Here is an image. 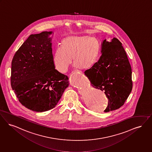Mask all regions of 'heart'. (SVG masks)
Wrapping results in <instances>:
<instances>
[{
	"label": "heart",
	"instance_id": "1",
	"mask_svg": "<svg viewBox=\"0 0 152 152\" xmlns=\"http://www.w3.org/2000/svg\"><path fill=\"white\" fill-rule=\"evenodd\" d=\"M61 48L55 50L53 64L61 73H66L72 63V58L77 67L86 70L98 62L101 46L97 39L89 36H71L62 39Z\"/></svg>",
	"mask_w": 152,
	"mask_h": 152
}]
</instances>
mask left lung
<instances>
[{"mask_svg": "<svg viewBox=\"0 0 152 152\" xmlns=\"http://www.w3.org/2000/svg\"><path fill=\"white\" fill-rule=\"evenodd\" d=\"M102 55L97 64L85 71L91 85L104 91L109 102L104 112L118 109L127 100L132 89V69L126 51L116 38L104 39Z\"/></svg>", "mask_w": 152, "mask_h": 152, "instance_id": "8db88e82", "label": "left lung"}]
</instances>
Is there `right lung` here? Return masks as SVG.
I'll return each instance as SVG.
<instances>
[{
  "mask_svg": "<svg viewBox=\"0 0 152 152\" xmlns=\"http://www.w3.org/2000/svg\"><path fill=\"white\" fill-rule=\"evenodd\" d=\"M51 33L31 34L12 61V89L22 105L36 112L55 107L69 85L68 76L55 69Z\"/></svg>",
  "mask_w": 152,
  "mask_h": 152,
  "instance_id": "obj_1",
  "label": "right lung"
}]
</instances>
